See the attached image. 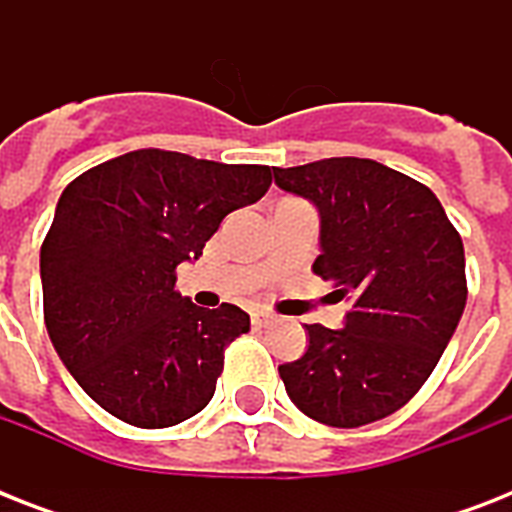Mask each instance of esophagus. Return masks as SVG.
Returning <instances> with one entry per match:
<instances>
[{"label": "esophagus", "mask_w": 512, "mask_h": 512, "mask_svg": "<svg viewBox=\"0 0 512 512\" xmlns=\"http://www.w3.org/2000/svg\"><path fill=\"white\" fill-rule=\"evenodd\" d=\"M273 321H276V316H273V313H268V311L252 313V324H255V327H268V324H273Z\"/></svg>", "instance_id": "1"}]
</instances>
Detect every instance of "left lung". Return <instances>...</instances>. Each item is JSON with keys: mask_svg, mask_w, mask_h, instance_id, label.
<instances>
[{"mask_svg": "<svg viewBox=\"0 0 512 512\" xmlns=\"http://www.w3.org/2000/svg\"><path fill=\"white\" fill-rule=\"evenodd\" d=\"M281 191L313 201V273L348 300L345 329L305 324L308 350L279 374L311 420L358 428L398 412L425 385L468 300L465 249L441 201L372 159L273 167Z\"/></svg>", "mask_w": 512, "mask_h": 512, "instance_id": "8db88e82", "label": "left lung"}]
</instances>
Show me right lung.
Returning a JSON list of instances; mask_svg holds the SVG:
<instances>
[{
	"mask_svg": "<svg viewBox=\"0 0 512 512\" xmlns=\"http://www.w3.org/2000/svg\"><path fill=\"white\" fill-rule=\"evenodd\" d=\"M271 167L140 148L82 172L42 241L44 324L87 396L135 428H170L215 396L225 348L249 332L175 289L228 212L263 199Z\"/></svg>",
	"mask_w": 512,
	"mask_h": 512,
	"instance_id": "1",
	"label": "right lung"
}]
</instances>
